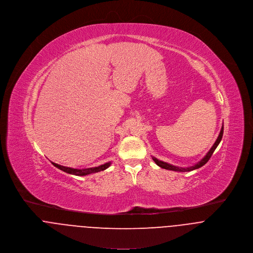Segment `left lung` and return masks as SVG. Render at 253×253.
Returning a JSON list of instances; mask_svg holds the SVG:
<instances>
[{
	"instance_id": "8db88e82",
	"label": "left lung",
	"mask_w": 253,
	"mask_h": 253,
	"mask_svg": "<svg viewBox=\"0 0 253 253\" xmlns=\"http://www.w3.org/2000/svg\"><path fill=\"white\" fill-rule=\"evenodd\" d=\"M223 132H224V126H222L221 131H220V134H219V136H218L216 142L214 143V145H213L212 148L210 149V151L206 153V155L202 158L201 161H199V162H198L197 164H195L194 166H190V167H187V168H183V167L174 166V165L169 164V163H167V162H163V161H161V160H158V159L155 158V157H152V159H153V161H154L159 167H161V168H163V169L172 170V171H178V172H189V171H193V170H195V169H198V168L203 166V165L210 159L211 155L213 154V152L216 150V148L218 147V145L220 144V142H221V140H222Z\"/></svg>"
}]
</instances>
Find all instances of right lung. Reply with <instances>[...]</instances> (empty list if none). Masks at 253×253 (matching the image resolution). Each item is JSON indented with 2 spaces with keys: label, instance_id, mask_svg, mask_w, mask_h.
Here are the masks:
<instances>
[{
  "label": "right lung",
  "instance_id": "obj_1",
  "mask_svg": "<svg viewBox=\"0 0 253 253\" xmlns=\"http://www.w3.org/2000/svg\"><path fill=\"white\" fill-rule=\"evenodd\" d=\"M51 163H52L53 166L60 169L61 171L65 172V173H68V174L75 175V176H86V175H89V174H92V173H97V172H100V171H103L106 168H108L111 164V162H106V163L100 165L98 167H92V168H86V169H75V168L65 167V166L56 164L54 162H51Z\"/></svg>",
  "mask_w": 253,
  "mask_h": 253
}]
</instances>
